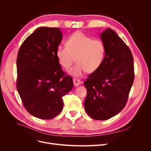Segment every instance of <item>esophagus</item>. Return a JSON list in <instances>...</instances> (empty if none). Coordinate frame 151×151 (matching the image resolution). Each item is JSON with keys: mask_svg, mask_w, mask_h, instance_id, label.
Masks as SVG:
<instances>
[{"mask_svg": "<svg viewBox=\"0 0 151 151\" xmlns=\"http://www.w3.org/2000/svg\"><path fill=\"white\" fill-rule=\"evenodd\" d=\"M73 83H74V85L77 87L79 86L81 84V82L79 79H73Z\"/></svg>", "mask_w": 151, "mask_h": 151, "instance_id": "1", "label": "esophagus"}]
</instances>
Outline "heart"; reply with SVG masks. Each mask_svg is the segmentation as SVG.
Here are the masks:
<instances>
[{"mask_svg": "<svg viewBox=\"0 0 151 151\" xmlns=\"http://www.w3.org/2000/svg\"><path fill=\"white\" fill-rule=\"evenodd\" d=\"M66 46H58L56 57L63 67L69 68L76 57V64L68 70L70 74L80 77L87 71L96 70L103 62L106 53L104 43L99 39L93 40L80 31L71 35L66 41Z\"/></svg>", "mask_w": 151, "mask_h": 151, "instance_id": "b5f03b06", "label": "heart"}]
</instances>
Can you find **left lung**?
<instances>
[{
  "label": "left lung",
  "instance_id": "8db88e82",
  "mask_svg": "<svg viewBox=\"0 0 151 151\" xmlns=\"http://www.w3.org/2000/svg\"><path fill=\"white\" fill-rule=\"evenodd\" d=\"M106 47L102 64L84 83L87 89L85 111L94 120H106L125 106L134 80L130 50L116 32L107 28L100 34Z\"/></svg>",
  "mask_w": 151,
  "mask_h": 151
}]
</instances>
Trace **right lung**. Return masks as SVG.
<instances>
[{
    "instance_id": "add662e5",
    "label": "right lung",
    "mask_w": 151,
    "mask_h": 151,
    "mask_svg": "<svg viewBox=\"0 0 151 151\" xmlns=\"http://www.w3.org/2000/svg\"><path fill=\"white\" fill-rule=\"evenodd\" d=\"M63 35L58 28L40 27L22 43L17 57V89L31 115L50 120L60 113L62 97L72 89L56 57Z\"/></svg>"
}]
</instances>
